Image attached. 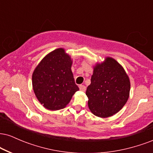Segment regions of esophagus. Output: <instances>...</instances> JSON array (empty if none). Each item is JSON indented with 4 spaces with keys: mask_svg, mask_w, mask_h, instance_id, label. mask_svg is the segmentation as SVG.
Here are the masks:
<instances>
[{
    "mask_svg": "<svg viewBox=\"0 0 153 153\" xmlns=\"http://www.w3.org/2000/svg\"><path fill=\"white\" fill-rule=\"evenodd\" d=\"M79 88H80V91H85V90H86V87L83 85H79Z\"/></svg>",
    "mask_w": 153,
    "mask_h": 153,
    "instance_id": "34e87169",
    "label": "esophagus"
}]
</instances>
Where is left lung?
I'll use <instances>...</instances> for the list:
<instances>
[{
    "label": "left lung",
    "mask_w": 153,
    "mask_h": 153,
    "mask_svg": "<svg viewBox=\"0 0 153 153\" xmlns=\"http://www.w3.org/2000/svg\"><path fill=\"white\" fill-rule=\"evenodd\" d=\"M87 88L88 107L94 115L108 117L117 114L127 103L130 82L124 68L114 59L107 57L97 64Z\"/></svg>",
    "instance_id": "obj_1"
}]
</instances>
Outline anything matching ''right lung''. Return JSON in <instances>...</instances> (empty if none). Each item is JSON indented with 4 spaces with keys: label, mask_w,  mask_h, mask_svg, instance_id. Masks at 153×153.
<instances>
[{
    "label": "right lung",
    "mask_w": 153,
    "mask_h": 153,
    "mask_svg": "<svg viewBox=\"0 0 153 153\" xmlns=\"http://www.w3.org/2000/svg\"><path fill=\"white\" fill-rule=\"evenodd\" d=\"M71 65V57L59 48L45 56L34 70L33 89L39 101L47 109L65 108L79 90Z\"/></svg>",
    "instance_id": "right-lung-1"
}]
</instances>
